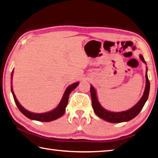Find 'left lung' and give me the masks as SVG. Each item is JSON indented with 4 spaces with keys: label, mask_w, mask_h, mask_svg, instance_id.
Returning a JSON list of instances; mask_svg holds the SVG:
<instances>
[{
    "label": "left lung",
    "mask_w": 158,
    "mask_h": 158,
    "mask_svg": "<svg viewBox=\"0 0 158 158\" xmlns=\"http://www.w3.org/2000/svg\"><path fill=\"white\" fill-rule=\"evenodd\" d=\"M139 57L140 59L145 64H147V63L144 61V57L142 56V55H140ZM147 70L148 69L147 68V71H146V86L142 98L140 99L139 101L133 107H132L129 110L126 111L110 112L106 110L100 104V103L98 101V99H97L95 89L91 85L90 95L92 99V105H93L94 112L100 118L105 120V121L111 123H120L128 122L130 121L132 119H133L134 117H135L139 113V112L141 111L142 108L144 107L145 103L147 101L148 97L149 90H150V82H149L148 78Z\"/></svg>",
    "instance_id": "1"
}]
</instances>
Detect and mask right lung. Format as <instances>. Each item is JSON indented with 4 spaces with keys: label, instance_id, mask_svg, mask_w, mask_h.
<instances>
[{
    "label": "right lung",
    "instance_id": "right-lung-1",
    "mask_svg": "<svg viewBox=\"0 0 158 158\" xmlns=\"http://www.w3.org/2000/svg\"><path fill=\"white\" fill-rule=\"evenodd\" d=\"M12 75H13V71L12 73H11V79H12ZM78 85H79V82H76V83H74L73 84L69 85V86L66 88V90H65L61 102H60L59 105L57 106V107L56 108H54L52 110L47 112V113H34L27 110L26 109H25L21 104H20V103L18 102V100H17V99L16 98V96L14 93V91L12 89V85L11 86V93H12L14 102H15L17 107H18L19 110L21 111L25 116H26L27 118L32 120H36V121H39V122H48L53 121V120H55L63 116V114H64L65 112V108H66L67 104H68L69 94L74 88H77V86Z\"/></svg>",
    "mask_w": 158,
    "mask_h": 158
}]
</instances>
